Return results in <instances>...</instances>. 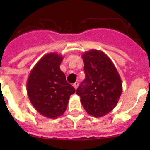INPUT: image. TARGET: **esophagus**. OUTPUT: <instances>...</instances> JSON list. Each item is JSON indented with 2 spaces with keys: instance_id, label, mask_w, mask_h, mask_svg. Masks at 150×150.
Returning a JSON list of instances; mask_svg holds the SVG:
<instances>
[{
  "instance_id": "esophagus-1",
  "label": "esophagus",
  "mask_w": 150,
  "mask_h": 150,
  "mask_svg": "<svg viewBox=\"0 0 150 150\" xmlns=\"http://www.w3.org/2000/svg\"><path fill=\"white\" fill-rule=\"evenodd\" d=\"M73 86L74 87V88H75V89H76V88H78V86H79V83H78L77 82H76V83H74V85H73Z\"/></svg>"
}]
</instances>
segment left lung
<instances>
[{
  "label": "left lung",
  "instance_id": "obj_1",
  "mask_svg": "<svg viewBox=\"0 0 150 150\" xmlns=\"http://www.w3.org/2000/svg\"><path fill=\"white\" fill-rule=\"evenodd\" d=\"M83 59L86 78L76 92L88 114L101 117L118 103L122 91L121 78L112 61L100 50L85 52Z\"/></svg>",
  "mask_w": 150,
  "mask_h": 150
}]
</instances>
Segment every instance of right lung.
Returning a JSON list of instances; mask_svg holds the SVG:
<instances>
[{
  "label": "right lung",
  "mask_w": 150,
  "mask_h": 150,
  "mask_svg": "<svg viewBox=\"0 0 150 150\" xmlns=\"http://www.w3.org/2000/svg\"><path fill=\"white\" fill-rule=\"evenodd\" d=\"M62 55L49 53L38 62L29 74L27 92L30 103L41 115L55 119L66 110L75 88L60 70Z\"/></svg>",
  "instance_id": "obj_1"
}]
</instances>
